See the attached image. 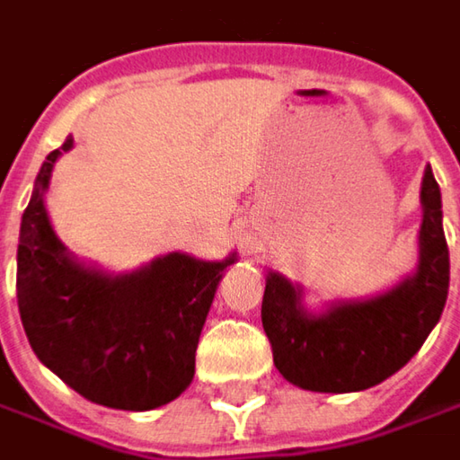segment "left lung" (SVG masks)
<instances>
[{"instance_id":"8db88e82","label":"left lung","mask_w":460,"mask_h":460,"mask_svg":"<svg viewBox=\"0 0 460 460\" xmlns=\"http://www.w3.org/2000/svg\"><path fill=\"white\" fill-rule=\"evenodd\" d=\"M421 208L417 273L383 296L341 302L314 317L302 307L296 286L268 273L262 328L288 383L317 393L367 391L421 349L443 314L450 281L440 187L429 166L421 179Z\"/></svg>"}]
</instances>
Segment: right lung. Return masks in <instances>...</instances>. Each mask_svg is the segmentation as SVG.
I'll return each mask as SVG.
<instances>
[{"label":"right lung","instance_id":"1","mask_svg":"<svg viewBox=\"0 0 460 460\" xmlns=\"http://www.w3.org/2000/svg\"><path fill=\"white\" fill-rule=\"evenodd\" d=\"M72 148V137L62 150ZM51 150L22 213L17 307L31 349L83 398L124 411L174 401L192 383L195 351L224 262L166 255L129 276H106L67 255L49 224L43 192Z\"/></svg>","mask_w":460,"mask_h":460}]
</instances>
